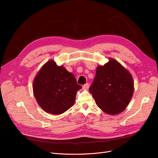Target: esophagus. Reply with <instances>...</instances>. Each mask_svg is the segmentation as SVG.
I'll return each instance as SVG.
<instances>
[{"instance_id": "esophagus-1", "label": "esophagus", "mask_w": 158, "mask_h": 158, "mask_svg": "<svg viewBox=\"0 0 158 158\" xmlns=\"http://www.w3.org/2000/svg\"><path fill=\"white\" fill-rule=\"evenodd\" d=\"M89 84L88 83H86V84H84V85H83V89H88V88H89Z\"/></svg>"}]
</instances>
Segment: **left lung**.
Returning a JSON list of instances; mask_svg holds the SVG:
<instances>
[{
    "instance_id": "8db88e82",
    "label": "left lung",
    "mask_w": 158,
    "mask_h": 158,
    "mask_svg": "<svg viewBox=\"0 0 158 158\" xmlns=\"http://www.w3.org/2000/svg\"><path fill=\"white\" fill-rule=\"evenodd\" d=\"M131 74L116 60L97 67L96 74L89 88L97 106L107 114L121 113L128 106L134 93Z\"/></svg>"
}]
</instances>
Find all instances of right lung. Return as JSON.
<instances>
[{
	"label": "right lung",
	"instance_id": "right-lung-1",
	"mask_svg": "<svg viewBox=\"0 0 158 158\" xmlns=\"http://www.w3.org/2000/svg\"><path fill=\"white\" fill-rule=\"evenodd\" d=\"M82 88L73 73L50 60L33 80V92L39 106L48 113L59 114L73 106L77 91Z\"/></svg>",
	"mask_w": 158,
	"mask_h": 158
}]
</instances>
